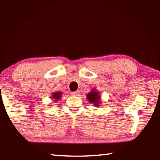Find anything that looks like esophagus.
Returning a JSON list of instances; mask_svg holds the SVG:
<instances>
[{
	"mask_svg": "<svg viewBox=\"0 0 160 160\" xmlns=\"http://www.w3.org/2000/svg\"><path fill=\"white\" fill-rule=\"evenodd\" d=\"M79 94H80L79 90H77L75 92H71V95L72 96H79Z\"/></svg>",
	"mask_w": 160,
	"mask_h": 160,
	"instance_id": "1",
	"label": "esophagus"
}]
</instances>
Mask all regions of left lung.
I'll list each match as a JSON object with an SVG mask.
<instances>
[{"instance_id": "1", "label": "left lung", "mask_w": 160, "mask_h": 160, "mask_svg": "<svg viewBox=\"0 0 160 160\" xmlns=\"http://www.w3.org/2000/svg\"><path fill=\"white\" fill-rule=\"evenodd\" d=\"M87 99H88V101L90 103L93 104L94 106L99 107V104H100L99 93L94 90V89L92 90L88 94V95H87Z\"/></svg>"}]
</instances>
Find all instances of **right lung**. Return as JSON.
Masks as SVG:
<instances>
[{
    "instance_id": "right-lung-1",
    "label": "right lung",
    "mask_w": 160,
    "mask_h": 160,
    "mask_svg": "<svg viewBox=\"0 0 160 160\" xmlns=\"http://www.w3.org/2000/svg\"><path fill=\"white\" fill-rule=\"evenodd\" d=\"M61 94H62V92H53L52 94V97H51V98L54 99L56 101H58V99H61Z\"/></svg>"
}]
</instances>
